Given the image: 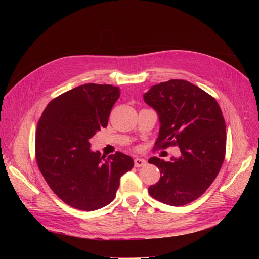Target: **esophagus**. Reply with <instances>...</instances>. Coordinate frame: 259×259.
I'll return each mask as SVG.
<instances>
[{"label":"esophagus","instance_id":"esophagus-1","mask_svg":"<svg viewBox=\"0 0 259 259\" xmlns=\"http://www.w3.org/2000/svg\"><path fill=\"white\" fill-rule=\"evenodd\" d=\"M134 164H135V167H143L146 165L147 162L144 159H135Z\"/></svg>","mask_w":259,"mask_h":259}]
</instances>
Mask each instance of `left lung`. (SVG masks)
Listing matches in <instances>:
<instances>
[{"instance_id": "1", "label": "left lung", "mask_w": 259, "mask_h": 259, "mask_svg": "<svg viewBox=\"0 0 259 259\" xmlns=\"http://www.w3.org/2000/svg\"><path fill=\"white\" fill-rule=\"evenodd\" d=\"M159 114L161 127L155 149L178 146L180 156L165 162L149 159L161 177L149 194L171 206H183L204 193L214 182L226 155V124L216 99L184 80L153 85L144 95Z\"/></svg>"}]
</instances>
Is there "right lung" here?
I'll return each mask as SVG.
<instances>
[{
	"mask_svg": "<svg viewBox=\"0 0 259 259\" xmlns=\"http://www.w3.org/2000/svg\"><path fill=\"white\" fill-rule=\"evenodd\" d=\"M120 90L109 84H84L55 97L46 106L35 132V159L53 192L80 210L111 203L120 178L134 166L116 151L107 159L91 151L90 139L107 127Z\"/></svg>",
	"mask_w": 259,
	"mask_h": 259,
	"instance_id": "right-lung-1",
	"label": "right lung"
}]
</instances>
